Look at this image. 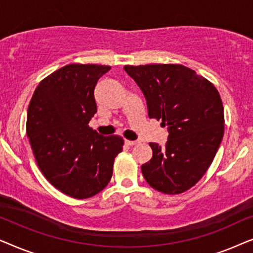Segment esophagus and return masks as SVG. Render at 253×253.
Instances as JSON below:
<instances>
[{"label": "esophagus", "mask_w": 253, "mask_h": 253, "mask_svg": "<svg viewBox=\"0 0 253 253\" xmlns=\"http://www.w3.org/2000/svg\"><path fill=\"white\" fill-rule=\"evenodd\" d=\"M138 143H139V141H137V140H127V139H126V144L129 145V146H133V145H137Z\"/></svg>", "instance_id": "34e87169"}]
</instances>
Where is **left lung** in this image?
<instances>
[{"label": "left lung", "instance_id": "obj_1", "mask_svg": "<svg viewBox=\"0 0 253 253\" xmlns=\"http://www.w3.org/2000/svg\"><path fill=\"white\" fill-rule=\"evenodd\" d=\"M147 102L150 119L161 120L165 148L150 143L152 159L141 166L152 188L178 195L192 188L212 164L224 131L222 100L212 83L181 64L126 65Z\"/></svg>", "mask_w": 253, "mask_h": 253}]
</instances>
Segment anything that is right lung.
<instances>
[{
	"mask_svg": "<svg viewBox=\"0 0 253 253\" xmlns=\"http://www.w3.org/2000/svg\"><path fill=\"white\" fill-rule=\"evenodd\" d=\"M108 65L68 64L39 83L27 109L26 134L47 181L76 199L108 184L122 137L101 136L88 126L96 113L94 88Z\"/></svg>",
	"mask_w": 253,
	"mask_h": 253,
	"instance_id": "right-lung-1",
	"label": "right lung"
}]
</instances>
